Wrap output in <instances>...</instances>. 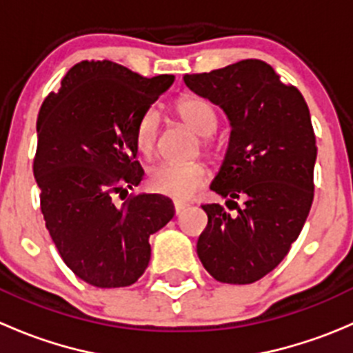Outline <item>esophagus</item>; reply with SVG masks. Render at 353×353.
Instances as JSON below:
<instances>
[{
  "mask_svg": "<svg viewBox=\"0 0 353 353\" xmlns=\"http://www.w3.org/2000/svg\"><path fill=\"white\" fill-rule=\"evenodd\" d=\"M186 208H188L186 203H183V201H174V212H176V215H181V213H183Z\"/></svg>",
  "mask_w": 353,
  "mask_h": 353,
  "instance_id": "obj_1",
  "label": "esophagus"
}]
</instances>
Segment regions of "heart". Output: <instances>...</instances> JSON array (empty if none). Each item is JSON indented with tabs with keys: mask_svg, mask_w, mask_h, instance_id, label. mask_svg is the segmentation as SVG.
Listing matches in <instances>:
<instances>
[{
	"mask_svg": "<svg viewBox=\"0 0 353 353\" xmlns=\"http://www.w3.org/2000/svg\"><path fill=\"white\" fill-rule=\"evenodd\" d=\"M174 112L181 123L199 134L203 150L219 154L220 145L213 140L212 133L219 126V112L215 105L199 95H181L174 102ZM160 131V116L157 109H148L141 114L134 128V145L143 157H152L157 148ZM208 167L201 160L188 163L163 162L148 170L147 183L154 193L174 199H188L206 183Z\"/></svg>",
	"mask_w": 353,
	"mask_h": 353,
	"instance_id": "obj_1",
	"label": "heart"
}]
</instances>
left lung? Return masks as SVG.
I'll return each instance as SVG.
<instances>
[{
    "instance_id": "1",
    "label": "left lung",
    "mask_w": 353,
    "mask_h": 353,
    "mask_svg": "<svg viewBox=\"0 0 353 353\" xmlns=\"http://www.w3.org/2000/svg\"><path fill=\"white\" fill-rule=\"evenodd\" d=\"M184 83L220 105L232 128L210 190L237 213L220 203L201 206L208 225L198 239V258L219 282L252 283L288 254L311 210L318 147L309 108L261 59L184 74Z\"/></svg>"
}]
</instances>
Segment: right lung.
I'll use <instances>...</instances> for the list:
<instances>
[{"mask_svg": "<svg viewBox=\"0 0 353 353\" xmlns=\"http://www.w3.org/2000/svg\"><path fill=\"white\" fill-rule=\"evenodd\" d=\"M172 81L81 61L39 110L34 176L46 227L68 268L94 287L137 282L150 261L148 239L174 216L162 194L114 201L143 179L134 128Z\"/></svg>", "mask_w": 353, "mask_h": 353, "instance_id": "right-lung-1", "label": "right lung"}]
</instances>
